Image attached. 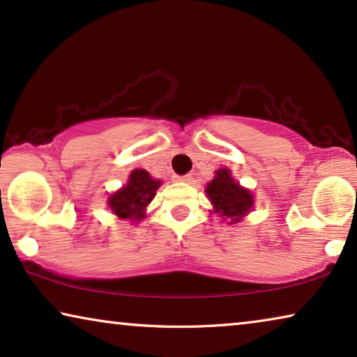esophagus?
<instances>
[{
  "label": "esophagus",
  "mask_w": 357,
  "mask_h": 357,
  "mask_svg": "<svg viewBox=\"0 0 357 357\" xmlns=\"http://www.w3.org/2000/svg\"><path fill=\"white\" fill-rule=\"evenodd\" d=\"M192 176L190 174H183V176H176V181H181V183H190Z\"/></svg>",
  "instance_id": "obj_1"
}]
</instances>
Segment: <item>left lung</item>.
Masks as SVG:
<instances>
[{
    "label": "left lung",
    "mask_w": 357,
    "mask_h": 357,
    "mask_svg": "<svg viewBox=\"0 0 357 357\" xmlns=\"http://www.w3.org/2000/svg\"><path fill=\"white\" fill-rule=\"evenodd\" d=\"M213 205L212 212L218 213L228 223H239L254 207V195L249 189L239 185L227 168L218 169L215 178L205 188Z\"/></svg>",
    "instance_id": "1"
}]
</instances>
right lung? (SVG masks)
Listing matches in <instances>:
<instances>
[{"mask_svg":"<svg viewBox=\"0 0 357 357\" xmlns=\"http://www.w3.org/2000/svg\"><path fill=\"white\" fill-rule=\"evenodd\" d=\"M162 181L153 179L145 169H134L128 184L108 197V207L121 220L137 223L145 218V208L152 202Z\"/></svg>","mask_w":357,"mask_h":357,"instance_id":"right-lung-1","label":"right lung"}]
</instances>
